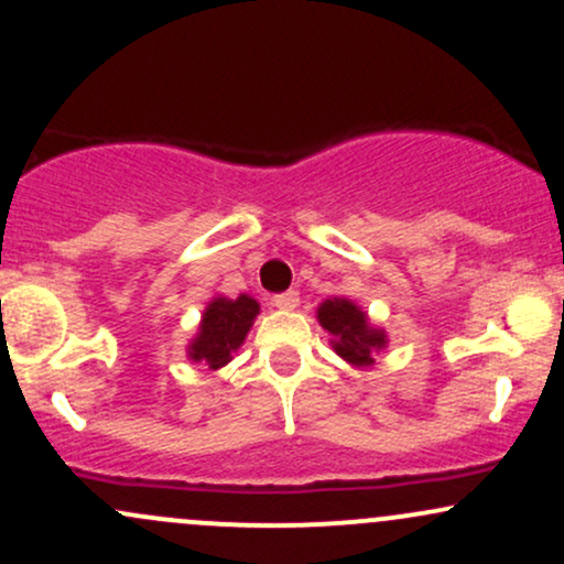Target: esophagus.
Wrapping results in <instances>:
<instances>
[{"label": "esophagus", "mask_w": 564, "mask_h": 564, "mask_svg": "<svg viewBox=\"0 0 564 564\" xmlns=\"http://www.w3.org/2000/svg\"><path fill=\"white\" fill-rule=\"evenodd\" d=\"M273 304L278 310H296V304H300V294H296V291H283V294L273 296Z\"/></svg>", "instance_id": "obj_1"}]
</instances>
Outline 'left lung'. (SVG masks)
Wrapping results in <instances>:
<instances>
[{"label":"left lung","instance_id":"8db88e82","mask_svg":"<svg viewBox=\"0 0 564 564\" xmlns=\"http://www.w3.org/2000/svg\"><path fill=\"white\" fill-rule=\"evenodd\" d=\"M315 318H318L323 332L332 334L334 352L360 371L377 364V355L390 345L384 328L371 323L366 310L347 296L323 300L315 310Z\"/></svg>","mask_w":564,"mask_h":564}]
</instances>
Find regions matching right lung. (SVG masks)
<instances>
[{"mask_svg": "<svg viewBox=\"0 0 564 564\" xmlns=\"http://www.w3.org/2000/svg\"><path fill=\"white\" fill-rule=\"evenodd\" d=\"M257 315H260V302L254 296L238 294L236 300L223 294L212 296L200 313L196 336L185 347L187 360L204 364L209 371L228 366L249 336Z\"/></svg>", "mask_w": 564, "mask_h": 564, "instance_id": "obj_1", "label": "right lung"}]
</instances>
